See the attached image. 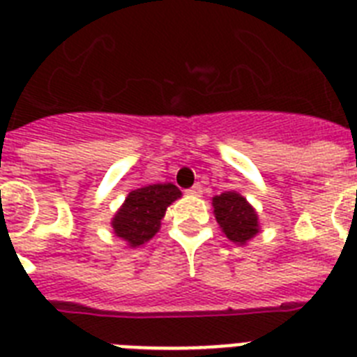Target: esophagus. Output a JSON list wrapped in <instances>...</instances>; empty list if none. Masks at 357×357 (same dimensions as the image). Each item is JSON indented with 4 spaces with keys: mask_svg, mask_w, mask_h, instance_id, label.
Listing matches in <instances>:
<instances>
[{
    "mask_svg": "<svg viewBox=\"0 0 357 357\" xmlns=\"http://www.w3.org/2000/svg\"><path fill=\"white\" fill-rule=\"evenodd\" d=\"M185 193L191 195V197H200V195H202V185L195 184L193 188H190V190L185 191Z\"/></svg>",
    "mask_w": 357,
    "mask_h": 357,
    "instance_id": "34e87169",
    "label": "esophagus"
}]
</instances>
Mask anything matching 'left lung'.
<instances>
[{
  "label": "left lung",
  "mask_w": 357,
  "mask_h": 357,
  "mask_svg": "<svg viewBox=\"0 0 357 357\" xmlns=\"http://www.w3.org/2000/svg\"><path fill=\"white\" fill-rule=\"evenodd\" d=\"M211 206L222 233L231 242L245 245L260 233L257 209L252 208L243 195L236 191H225L213 197Z\"/></svg>",
  "instance_id": "8db88e82"
}]
</instances>
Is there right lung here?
<instances>
[{"label":"right lung","mask_w":357,"mask_h":357,"mask_svg":"<svg viewBox=\"0 0 357 357\" xmlns=\"http://www.w3.org/2000/svg\"><path fill=\"white\" fill-rule=\"evenodd\" d=\"M181 197L182 191L172 182L130 191L112 218L114 234L124 240L128 248H141L158 233L166 209Z\"/></svg>","instance_id":"1"}]
</instances>
